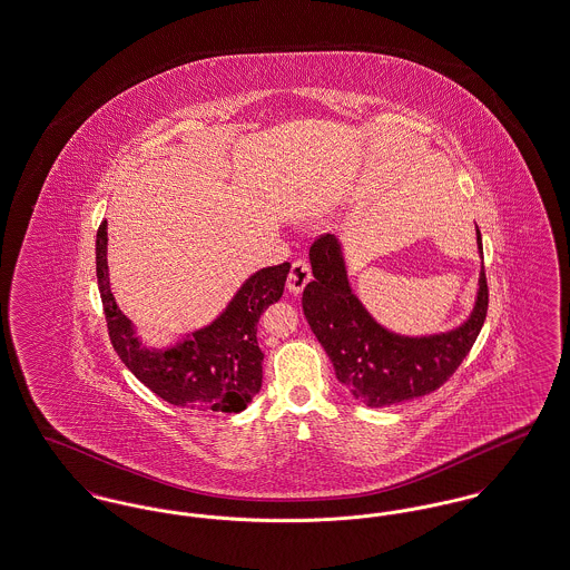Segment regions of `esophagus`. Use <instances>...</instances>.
I'll use <instances>...</instances> for the list:
<instances>
[{
    "mask_svg": "<svg viewBox=\"0 0 570 570\" xmlns=\"http://www.w3.org/2000/svg\"><path fill=\"white\" fill-rule=\"evenodd\" d=\"M309 279H312V268L307 265V261L297 258L291 267V273H288V291L293 295H299Z\"/></svg>",
    "mask_w": 570,
    "mask_h": 570,
    "instance_id": "obj_1",
    "label": "esophagus"
}]
</instances>
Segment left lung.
Segmentation results:
<instances>
[{
    "mask_svg": "<svg viewBox=\"0 0 570 570\" xmlns=\"http://www.w3.org/2000/svg\"><path fill=\"white\" fill-rule=\"evenodd\" d=\"M478 249L482 236L478 230ZM314 279L303 291V314L335 376L366 406H390L439 390L468 357L480 334L489 286L484 267L468 321L448 334L409 337L381 327L351 291L342 247L334 235H321L309 247Z\"/></svg>",
    "mask_w": 570,
    "mask_h": 570,
    "instance_id": "obj_1",
    "label": "left lung"
}]
</instances>
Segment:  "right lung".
<instances>
[{
  "label": "right lung",
  "mask_w": 570,
  "mask_h": 570,
  "mask_svg": "<svg viewBox=\"0 0 570 570\" xmlns=\"http://www.w3.org/2000/svg\"><path fill=\"white\" fill-rule=\"evenodd\" d=\"M288 271V263L261 268L208 327L164 351L146 348L109 288L107 222L97 233L99 291L118 357L159 399L198 413H238L261 392L265 355L256 337L258 321L279 302Z\"/></svg>",
  "instance_id": "obj_1"
}]
</instances>
